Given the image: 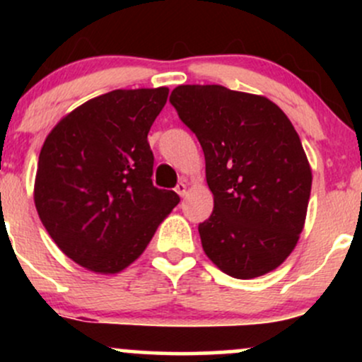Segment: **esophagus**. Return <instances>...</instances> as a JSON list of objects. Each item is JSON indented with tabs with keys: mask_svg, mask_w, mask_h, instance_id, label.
I'll return each mask as SVG.
<instances>
[{
	"mask_svg": "<svg viewBox=\"0 0 362 362\" xmlns=\"http://www.w3.org/2000/svg\"><path fill=\"white\" fill-rule=\"evenodd\" d=\"M175 192L180 195V197H184V195L187 194V182L185 180L178 182L177 187H175Z\"/></svg>",
	"mask_w": 362,
	"mask_h": 362,
	"instance_id": "esophagus-1",
	"label": "esophagus"
}]
</instances>
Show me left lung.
I'll use <instances>...</instances> for the list:
<instances>
[{
	"label": "left lung",
	"mask_w": 362,
	"mask_h": 362,
	"mask_svg": "<svg viewBox=\"0 0 362 362\" xmlns=\"http://www.w3.org/2000/svg\"><path fill=\"white\" fill-rule=\"evenodd\" d=\"M197 136L214 211L199 224L202 248L236 279L274 271L294 250L311 192V168L288 115L262 95L180 85L170 95Z\"/></svg>",
	"instance_id": "left-lung-1"
}]
</instances>
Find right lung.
Returning a JSON list of instances; mask_svg holds the SVG:
<instances>
[{
	"label": "right lung",
	"mask_w": 362,
	"mask_h": 362,
	"mask_svg": "<svg viewBox=\"0 0 362 362\" xmlns=\"http://www.w3.org/2000/svg\"><path fill=\"white\" fill-rule=\"evenodd\" d=\"M167 86L114 90L76 107L40 149L37 213L62 253L97 274L131 265L180 202L153 185L148 132Z\"/></svg>",
	"instance_id": "add662e5"
}]
</instances>
